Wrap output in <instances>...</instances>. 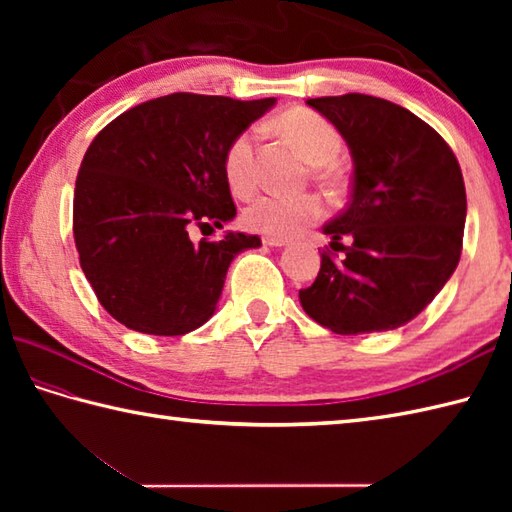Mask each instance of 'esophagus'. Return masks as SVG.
<instances>
[{
  "label": "esophagus",
  "instance_id": "esophagus-1",
  "mask_svg": "<svg viewBox=\"0 0 512 512\" xmlns=\"http://www.w3.org/2000/svg\"><path fill=\"white\" fill-rule=\"evenodd\" d=\"M264 244H266V246H273V248H281V246H288V239H286V237L266 235V237H264Z\"/></svg>",
  "mask_w": 512,
  "mask_h": 512
}]
</instances>
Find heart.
I'll use <instances>...</instances> for the list:
<instances>
[{"instance_id": "heart-1", "label": "heart", "mask_w": 512, "mask_h": 512, "mask_svg": "<svg viewBox=\"0 0 512 512\" xmlns=\"http://www.w3.org/2000/svg\"><path fill=\"white\" fill-rule=\"evenodd\" d=\"M275 127L308 165L321 167L317 169V176L323 182L334 180L330 165H334L343 149L341 134L334 125L310 110H290L277 118ZM255 136V129H244L231 140L224 154L226 184L239 198H246L255 189ZM321 213V202L312 195H301V198L259 195L246 206L244 224L255 233L281 237L301 231L303 226L319 220Z\"/></svg>"}]
</instances>
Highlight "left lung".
<instances>
[{"label":"left lung","mask_w":512,"mask_h":512,"mask_svg":"<svg viewBox=\"0 0 512 512\" xmlns=\"http://www.w3.org/2000/svg\"><path fill=\"white\" fill-rule=\"evenodd\" d=\"M336 127L354 162L352 200L323 226L330 248L310 288L308 317L334 334L396 330L436 299L458 268L466 191L442 136L385 99L367 94L306 101ZM353 244L343 247L340 239Z\"/></svg>","instance_id":"1"}]
</instances>
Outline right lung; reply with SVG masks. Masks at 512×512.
Masks as SVG:
<instances>
[{"instance_id": "add662e5", "label": "right lung", "mask_w": 512, "mask_h": 512, "mask_svg": "<svg viewBox=\"0 0 512 512\" xmlns=\"http://www.w3.org/2000/svg\"><path fill=\"white\" fill-rule=\"evenodd\" d=\"M275 99L178 92L123 112L92 140L74 189V242L101 306L125 328L182 336L209 321L228 266L257 235L193 244V226L237 215L224 178L231 140Z\"/></svg>"}]
</instances>
